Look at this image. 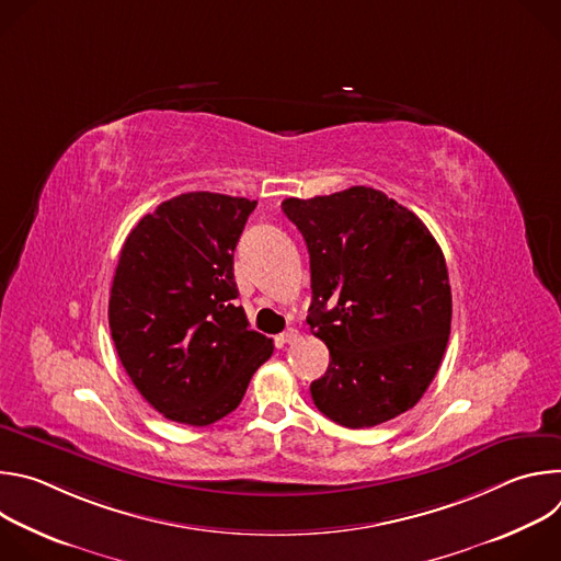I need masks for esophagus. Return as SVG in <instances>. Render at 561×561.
Returning a JSON list of instances; mask_svg holds the SVG:
<instances>
[{
    "label": "esophagus",
    "mask_w": 561,
    "mask_h": 561,
    "mask_svg": "<svg viewBox=\"0 0 561 561\" xmlns=\"http://www.w3.org/2000/svg\"><path fill=\"white\" fill-rule=\"evenodd\" d=\"M284 344H293V342H297L299 340V331L297 329H288L286 333H282V337H279Z\"/></svg>",
    "instance_id": "34e87169"
}]
</instances>
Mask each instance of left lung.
<instances>
[{"label": "left lung", "mask_w": 561, "mask_h": 561, "mask_svg": "<svg viewBox=\"0 0 561 561\" xmlns=\"http://www.w3.org/2000/svg\"><path fill=\"white\" fill-rule=\"evenodd\" d=\"M310 255L308 324L331 351L314 407L346 428L383 424L431 386L450 335L444 253L424 221L381 191L282 202Z\"/></svg>", "instance_id": "8db88e82"}]
</instances>
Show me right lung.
I'll list each match as a JSON object with an SVG mask.
<instances>
[{
    "mask_svg": "<svg viewBox=\"0 0 561 561\" xmlns=\"http://www.w3.org/2000/svg\"><path fill=\"white\" fill-rule=\"evenodd\" d=\"M257 202L184 193L144 215L122 247L108 324L130 381L171 422L232 413L273 340L249 329L232 255Z\"/></svg>",
    "mask_w": 561,
    "mask_h": 561,
    "instance_id": "1",
    "label": "right lung"
}]
</instances>
